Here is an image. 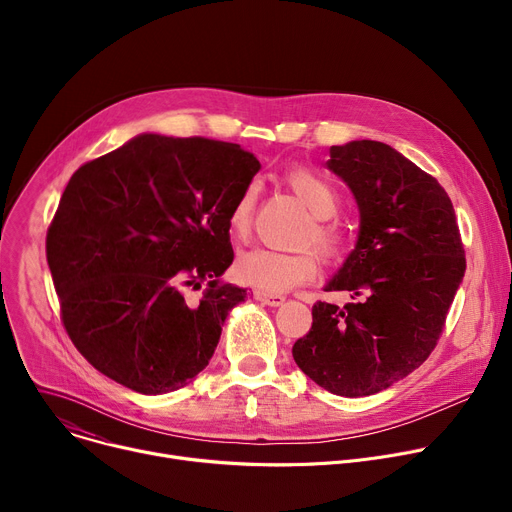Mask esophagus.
<instances>
[{
	"label": "esophagus",
	"instance_id": "1",
	"mask_svg": "<svg viewBox=\"0 0 512 512\" xmlns=\"http://www.w3.org/2000/svg\"><path fill=\"white\" fill-rule=\"evenodd\" d=\"M255 300H259L261 304H265V306H269V308H277V306H281L283 302H285V298L283 296H277V294H263V291H255Z\"/></svg>",
	"mask_w": 512,
	"mask_h": 512
}]
</instances>
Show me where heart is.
Returning a JSON list of instances; mask_svg holds the SVG:
<instances>
[{"label":"heart","mask_w":512,"mask_h":512,"mask_svg":"<svg viewBox=\"0 0 512 512\" xmlns=\"http://www.w3.org/2000/svg\"><path fill=\"white\" fill-rule=\"evenodd\" d=\"M285 184L312 212V216H316L312 227L306 229L302 243H314V247L328 259L340 257L346 247L344 233L338 227L326 223L328 218L338 212L340 202L336 190L320 174L308 168L289 170L285 174ZM255 198V186H247L229 212V229L237 239H245L251 233ZM318 269L320 259L314 251L279 253L257 247L239 255L235 261V277L241 283L263 291V294H283V291L308 283L318 275Z\"/></svg>","instance_id":"1"}]
</instances>
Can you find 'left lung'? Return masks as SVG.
Returning a JSON list of instances; mask_svg holds the SVG:
<instances>
[{"instance_id":"left-lung-1","label":"left lung","mask_w":512,"mask_h":512,"mask_svg":"<svg viewBox=\"0 0 512 512\" xmlns=\"http://www.w3.org/2000/svg\"><path fill=\"white\" fill-rule=\"evenodd\" d=\"M328 170L350 188L360 227L326 291L358 300L318 302L312 328L291 354L320 387L340 397L375 395L425 362L444 330L466 271L448 192L391 145H332Z\"/></svg>"}]
</instances>
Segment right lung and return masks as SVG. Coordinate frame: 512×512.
I'll list each match as a JSON object with an SVG mask.
<instances>
[{
	"label": "right lung",
	"mask_w": 512,
	"mask_h": 512,
	"mask_svg": "<svg viewBox=\"0 0 512 512\" xmlns=\"http://www.w3.org/2000/svg\"><path fill=\"white\" fill-rule=\"evenodd\" d=\"M259 170L237 143L141 133L72 174L46 259L64 328L99 373L162 395L206 367L247 298L221 275L229 212Z\"/></svg>",
	"instance_id": "right-lung-1"
}]
</instances>
